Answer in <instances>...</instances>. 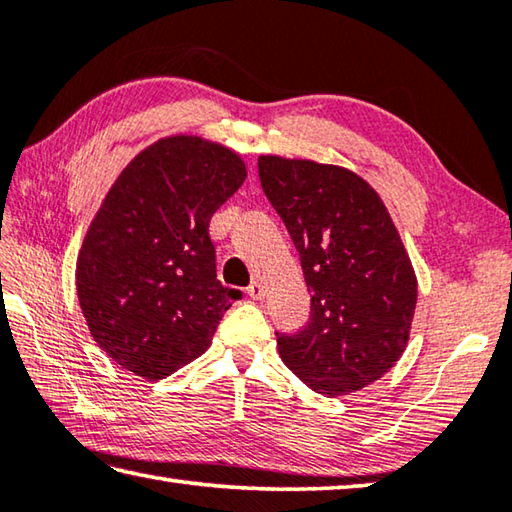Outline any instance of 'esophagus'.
I'll return each instance as SVG.
<instances>
[{"label":"esophagus","mask_w":512,"mask_h":512,"mask_svg":"<svg viewBox=\"0 0 512 512\" xmlns=\"http://www.w3.org/2000/svg\"><path fill=\"white\" fill-rule=\"evenodd\" d=\"M247 294H249V298H252V301H263V298H265V287H263V283L254 281L252 285L247 287Z\"/></svg>","instance_id":"obj_1"}]
</instances>
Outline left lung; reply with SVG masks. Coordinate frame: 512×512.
Segmentation results:
<instances>
[{
  "mask_svg": "<svg viewBox=\"0 0 512 512\" xmlns=\"http://www.w3.org/2000/svg\"><path fill=\"white\" fill-rule=\"evenodd\" d=\"M258 178L301 256L310 321L276 332L289 370L325 397L361 390L408 345L417 276L379 194L356 173L258 158Z\"/></svg>",
  "mask_w": 512,
  "mask_h": 512,
  "instance_id": "1",
  "label": "left lung"
}]
</instances>
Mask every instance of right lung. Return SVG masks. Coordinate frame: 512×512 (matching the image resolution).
Here are the masks:
<instances>
[{"label": "right lung", "mask_w": 512, "mask_h": 512, "mask_svg": "<svg viewBox=\"0 0 512 512\" xmlns=\"http://www.w3.org/2000/svg\"><path fill=\"white\" fill-rule=\"evenodd\" d=\"M245 176L223 144L176 136L138 153L106 194L77 258V298L124 370L165 379L207 350L243 298L218 281L209 223Z\"/></svg>", "instance_id": "1"}]
</instances>
